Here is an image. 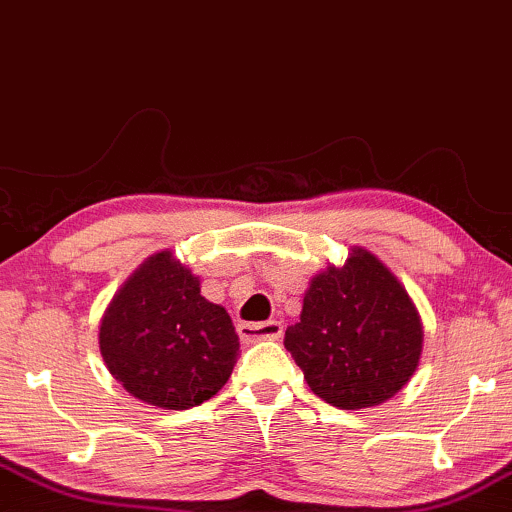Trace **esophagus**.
Returning a JSON list of instances; mask_svg holds the SVG:
<instances>
[{
    "mask_svg": "<svg viewBox=\"0 0 512 512\" xmlns=\"http://www.w3.org/2000/svg\"><path fill=\"white\" fill-rule=\"evenodd\" d=\"M283 334V326L281 322H274V319H269V322H260V324H238V336L240 341L245 343H255V341H276V338H281Z\"/></svg>",
    "mask_w": 512,
    "mask_h": 512,
    "instance_id": "obj_1",
    "label": "esophagus"
}]
</instances>
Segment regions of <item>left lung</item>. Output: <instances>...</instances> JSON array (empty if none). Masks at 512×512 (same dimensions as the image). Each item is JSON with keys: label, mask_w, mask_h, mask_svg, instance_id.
<instances>
[{"label": "left lung", "mask_w": 512, "mask_h": 512, "mask_svg": "<svg viewBox=\"0 0 512 512\" xmlns=\"http://www.w3.org/2000/svg\"><path fill=\"white\" fill-rule=\"evenodd\" d=\"M420 312L389 267L365 248H350L343 267L317 274L300 322L283 346L307 386L341 410L384 403L408 384L422 355Z\"/></svg>", "instance_id": "1"}]
</instances>
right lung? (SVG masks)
<instances>
[{
  "label": "right lung",
  "instance_id": "obj_1",
  "mask_svg": "<svg viewBox=\"0 0 512 512\" xmlns=\"http://www.w3.org/2000/svg\"><path fill=\"white\" fill-rule=\"evenodd\" d=\"M229 312L169 250L147 257L104 310L100 353L131 396L188 410L219 393L238 357Z\"/></svg>",
  "mask_w": 512,
  "mask_h": 512
}]
</instances>
